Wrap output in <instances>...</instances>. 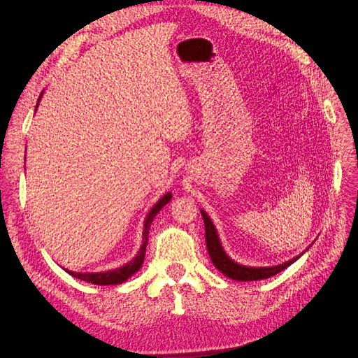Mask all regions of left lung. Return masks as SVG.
Returning <instances> with one entry per match:
<instances>
[{
	"instance_id": "8db88e82",
	"label": "left lung",
	"mask_w": 358,
	"mask_h": 358,
	"mask_svg": "<svg viewBox=\"0 0 358 358\" xmlns=\"http://www.w3.org/2000/svg\"><path fill=\"white\" fill-rule=\"evenodd\" d=\"M201 215H203V221H204L206 246H208V251H209L212 263L216 268L220 270L221 273H224L225 276H229L231 279H236V280L267 279L270 276H275L279 272H282L284 268L291 266L300 257L299 255L296 258L289 259V262H287L284 264L273 266V267H245V266H241V264H236L222 251L220 239H218V236H216V230H215L212 221L209 220V216L206 215V212H203V210H201Z\"/></svg>"
}]
</instances>
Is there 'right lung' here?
Listing matches in <instances>:
<instances>
[{
	"label": "right lung",
	"mask_w": 358,
	"mask_h": 358,
	"mask_svg": "<svg viewBox=\"0 0 358 358\" xmlns=\"http://www.w3.org/2000/svg\"><path fill=\"white\" fill-rule=\"evenodd\" d=\"M170 199H171V194L169 192V194H166L164 197H161L158 200V203L152 208V210L149 212L148 218H146V222H145L143 245H142V248H140V251L134 257V259H131V262H129L128 264H125L121 268L112 270V272H103V273H76V272H70V270H67V272L71 276H74V278L82 279V280H85V282H91V284H95V285H116V284L124 282V280H127L133 273H136L140 267H142V263H143V259H145V254H146V245H148V236H149L150 224H152L155 215L162 208H164V206L170 201Z\"/></svg>",
	"instance_id": "right-lung-1"
}]
</instances>
